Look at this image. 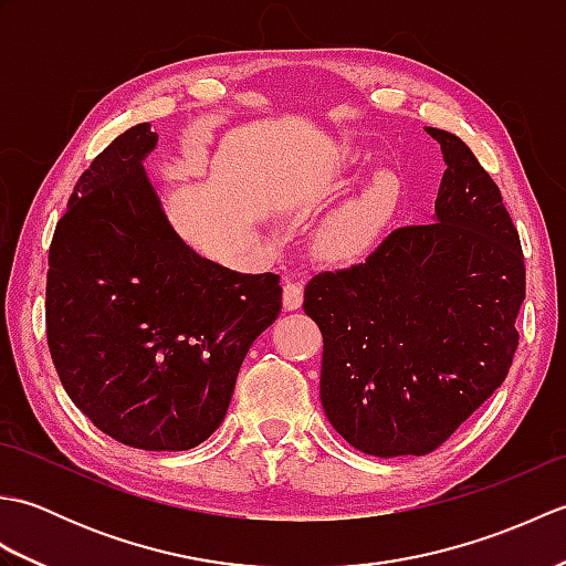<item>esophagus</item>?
<instances>
[{
	"label": "esophagus",
	"instance_id": "34e87169",
	"mask_svg": "<svg viewBox=\"0 0 566 566\" xmlns=\"http://www.w3.org/2000/svg\"><path fill=\"white\" fill-rule=\"evenodd\" d=\"M282 304H284V311H296L302 308L304 304V286L296 284L292 280L284 282V294H282Z\"/></svg>",
	"mask_w": 566,
	"mask_h": 566
}]
</instances>
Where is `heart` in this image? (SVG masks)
I'll return each mask as SVG.
<instances>
[{"mask_svg":"<svg viewBox=\"0 0 566 566\" xmlns=\"http://www.w3.org/2000/svg\"><path fill=\"white\" fill-rule=\"evenodd\" d=\"M401 185L396 175L379 172L357 197L335 211L323 223L318 245L333 258H355L375 245V240L387 228L399 201Z\"/></svg>","mask_w":566,"mask_h":566,"instance_id":"heart-1","label":"heart"}]
</instances>
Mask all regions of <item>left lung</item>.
Wrapping results in <instances>:
<instances>
[{"label":"left lung","instance_id":"1","mask_svg":"<svg viewBox=\"0 0 566 566\" xmlns=\"http://www.w3.org/2000/svg\"><path fill=\"white\" fill-rule=\"evenodd\" d=\"M448 170L436 221L394 228L304 294L323 333L321 403L375 457L438 450L506 379L525 262L501 189L454 134L426 128Z\"/></svg>","mask_w":566,"mask_h":566}]
</instances>
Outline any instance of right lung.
Segmentation results:
<instances>
[{
  "label": "right lung",
  "mask_w": 566,
  "mask_h": 566,
  "mask_svg": "<svg viewBox=\"0 0 566 566\" xmlns=\"http://www.w3.org/2000/svg\"><path fill=\"white\" fill-rule=\"evenodd\" d=\"M138 124L77 179L48 252L45 335L80 411L128 448H197L223 423L238 369L282 311L280 274L199 258L165 219Z\"/></svg>",
  "instance_id": "add662e5"
}]
</instances>
